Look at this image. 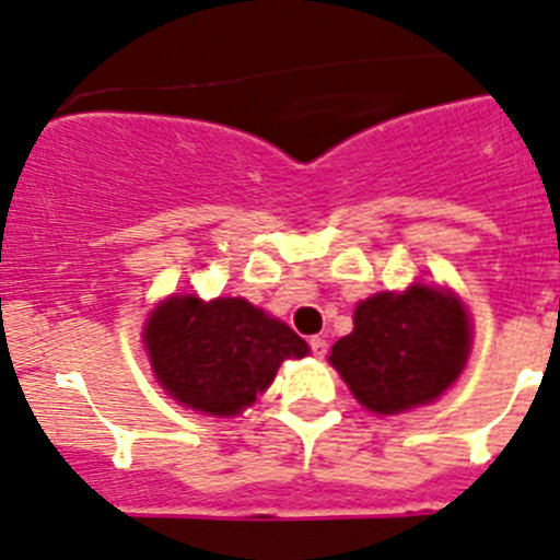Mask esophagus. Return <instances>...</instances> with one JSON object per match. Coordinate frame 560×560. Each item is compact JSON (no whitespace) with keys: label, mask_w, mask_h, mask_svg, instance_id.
I'll list each match as a JSON object with an SVG mask.
<instances>
[{"label":"esophagus","mask_w":560,"mask_h":560,"mask_svg":"<svg viewBox=\"0 0 560 560\" xmlns=\"http://www.w3.org/2000/svg\"><path fill=\"white\" fill-rule=\"evenodd\" d=\"M310 349H313V354L324 358V354H327V340L318 338V335H313V338H310Z\"/></svg>","instance_id":"34e87169"}]
</instances>
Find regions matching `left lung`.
<instances>
[{"mask_svg":"<svg viewBox=\"0 0 560 560\" xmlns=\"http://www.w3.org/2000/svg\"><path fill=\"white\" fill-rule=\"evenodd\" d=\"M470 324L454 295L415 284L381 293L354 310V329L338 340L329 363L361 406L397 415L440 397L459 377Z\"/></svg>","mask_w":560,"mask_h":560,"instance_id":"obj_1","label":"left lung"}]
</instances>
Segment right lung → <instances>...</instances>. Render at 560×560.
<instances>
[{"mask_svg":"<svg viewBox=\"0 0 560 560\" xmlns=\"http://www.w3.org/2000/svg\"><path fill=\"white\" fill-rule=\"evenodd\" d=\"M143 338L165 392L217 417L240 415L273 383L284 358L310 352L304 338L245 299L202 304L174 295L154 310Z\"/></svg>","mask_w":560,"mask_h":560,"instance_id":"right-lung-1","label":"right lung"}]
</instances>
